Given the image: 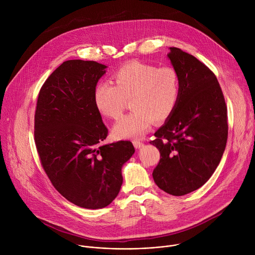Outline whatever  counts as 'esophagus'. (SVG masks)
<instances>
[{
    "label": "esophagus",
    "mask_w": 255,
    "mask_h": 255,
    "mask_svg": "<svg viewBox=\"0 0 255 255\" xmlns=\"http://www.w3.org/2000/svg\"><path fill=\"white\" fill-rule=\"evenodd\" d=\"M133 145H134L135 148H141V147L144 146V143L142 141H140V140H134L133 141Z\"/></svg>",
    "instance_id": "esophagus-1"
}]
</instances>
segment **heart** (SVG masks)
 <instances>
[{"mask_svg": "<svg viewBox=\"0 0 255 255\" xmlns=\"http://www.w3.org/2000/svg\"><path fill=\"white\" fill-rule=\"evenodd\" d=\"M115 86L103 82L97 85L94 99L99 112L118 120L127 101L133 111L114 126L117 138H140L153 121L162 122L173 113L179 98V79L174 68L157 67L140 61L123 64L113 76Z\"/></svg>", "mask_w": 255, "mask_h": 255, "instance_id": "1", "label": "heart"}]
</instances>
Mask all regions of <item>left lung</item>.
Returning <instances> with one entry per match:
<instances>
[{
  "label": "left lung",
  "mask_w": 255,
  "mask_h": 255,
  "mask_svg": "<svg viewBox=\"0 0 255 255\" xmlns=\"http://www.w3.org/2000/svg\"><path fill=\"white\" fill-rule=\"evenodd\" d=\"M167 56L178 75L179 98L150 141L160 152L152 176L160 190L184 196L201 188L220 163L228 138L227 107L208 66L176 47Z\"/></svg>",
  "instance_id": "8db88e82"
}]
</instances>
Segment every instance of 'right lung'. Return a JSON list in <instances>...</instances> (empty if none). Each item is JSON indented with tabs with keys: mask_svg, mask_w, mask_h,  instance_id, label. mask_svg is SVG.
<instances>
[{
	"mask_svg": "<svg viewBox=\"0 0 255 255\" xmlns=\"http://www.w3.org/2000/svg\"><path fill=\"white\" fill-rule=\"evenodd\" d=\"M106 65L72 59L60 64L40 89L34 140L55 190L86 209H101L118 196L122 166L134 154L130 141L103 144L108 129L94 94Z\"/></svg>",
	"mask_w": 255,
	"mask_h": 255,
	"instance_id": "right-lung-1",
	"label": "right lung"
}]
</instances>
